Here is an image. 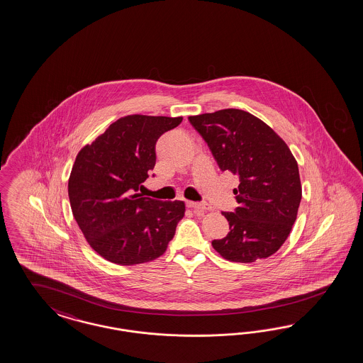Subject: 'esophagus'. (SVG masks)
I'll use <instances>...</instances> for the list:
<instances>
[{"instance_id":"1","label":"esophagus","mask_w":363,"mask_h":363,"mask_svg":"<svg viewBox=\"0 0 363 363\" xmlns=\"http://www.w3.org/2000/svg\"><path fill=\"white\" fill-rule=\"evenodd\" d=\"M187 206L191 208V209L196 210V211H208L211 210V206H209L208 203H198V202H187Z\"/></svg>"}]
</instances>
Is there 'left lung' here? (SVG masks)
<instances>
[{
    "mask_svg": "<svg viewBox=\"0 0 363 363\" xmlns=\"http://www.w3.org/2000/svg\"><path fill=\"white\" fill-rule=\"evenodd\" d=\"M220 170L240 177V206L223 211L230 231L213 247L231 262L252 264L273 255L289 237L302 198L294 155L277 133L240 109L190 116Z\"/></svg>",
    "mask_w": 363,
    "mask_h": 363,
    "instance_id": "8db88e82",
    "label": "left lung"
}]
</instances>
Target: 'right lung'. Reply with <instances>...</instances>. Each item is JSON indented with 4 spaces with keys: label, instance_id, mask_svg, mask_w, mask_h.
Returning <instances> with one entry per match:
<instances>
[{
    "label": "right lung",
    "instance_id": "1",
    "mask_svg": "<svg viewBox=\"0 0 363 363\" xmlns=\"http://www.w3.org/2000/svg\"><path fill=\"white\" fill-rule=\"evenodd\" d=\"M182 117L133 114L113 122L76 157L67 191L90 247L113 264H145L165 253L185 216L182 201L138 190L155 165V143Z\"/></svg>",
    "mask_w": 363,
    "mask_h": 363
}]
</instances>
